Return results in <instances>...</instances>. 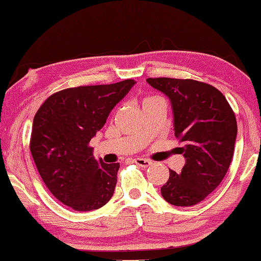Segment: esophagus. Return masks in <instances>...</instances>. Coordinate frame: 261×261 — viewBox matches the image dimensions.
Wrapping results in <instances>:
<instances>
[{
    "label": "esophagus",
    "mask_w": 261,
    "mask_h": 261,
    "mask_svg": "<svg viewBox=\"0 0 261 261\" xmlns=\"http://www.w3.org/2000/svg\"><path fill=\"white\" fill-rule=\"evenodd\" d=\"M134 162L139 165V167H143V168H147V167H150V165H152L151 161L144 160V158H135Z\"/></svg>",
    "instance_id": "esophagus-1"
}]
</instances>
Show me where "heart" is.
Returning a JSON list of instances; mask_svg holds the SVG:
<instances>
[{
    "label": "heart",
    "instance_id": "b5f03b06",
    "mask_svg": "<svg viewBox=\"0 0 261 261\" xmlns=\"http://www.w3.org/2000/svg\"><path fill=\"white\" fill-rule=\"evenodd\" d=\"M157 98H160V97H157V96H145L143 99H141V107H145L146 104L151 103V101H153L154 99H157Z\"/></svg>",
    "mask_w": 261,
    "mask_h": 261
}]
</instances>
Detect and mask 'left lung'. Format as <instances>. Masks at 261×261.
Listing matches in <instances>:
<instances>
[{"mask_svg": "<svg viewBox=\"0 0 261 261\" xmlns=\"http://www.w3.org/2000/svg\"><path fill=\"white\" fill-rule=\"evenodd\" d=\"M167 94L174 113L175 137L184 147L180 174L169 169L162 197L175 206H193L218 187L228 171L238 134L235 113L221 91L193 79L148 77Z\"/></svg>", "mask_w": 261, "mask_h": 261, "instance_id": "1", "label": "left lung"}]
</instances>
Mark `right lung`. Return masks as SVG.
<instances>
[{
	"label": "right lung",
	"instance_id": "add662e5",
	"mask_svg": "<svg viewBox=\"0 0 261 261\" xmlns=\"http://www.w3.org/2000/svg\"><path fill=\"white\" fill-rule=\"evenodd\" d=\"M134 84L64 89L35 115L30 151L36 167L54 197L75 211L97 210L113 197L120 163L96 161L89 144Z\"/></svg>",
	"mask_w": 261,
	"mask_h": 261
}]
</instances>
